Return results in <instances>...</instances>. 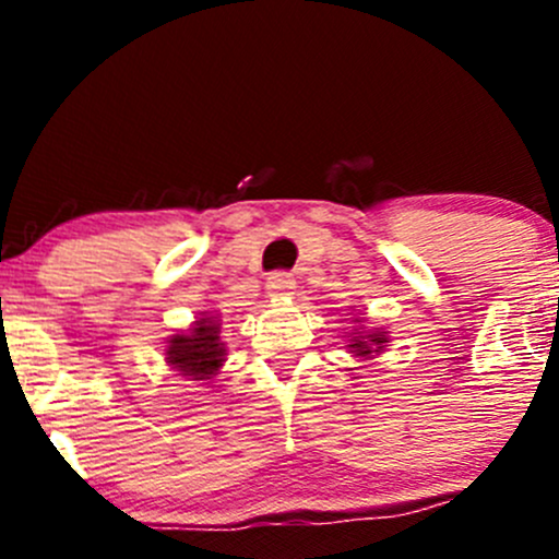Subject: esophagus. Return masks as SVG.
Masks as SVG:
<instances>
[{
  "instance_id": "esophagus-1",
  "label": "esophagus",
  "mask_w": 559,
  "mask_h": 559,
  "mask_svg": "<svg viewBox=\"0 0 559 559\" xmlns=\"http://www.w3.org/2000/svg\"><path fill=\"white\" fill-rule=\"evenodd\" d=\"M292 292H295V278L289 273H273L267 278V297L273 300H284Z\"/></svg>"
}]
</instances>
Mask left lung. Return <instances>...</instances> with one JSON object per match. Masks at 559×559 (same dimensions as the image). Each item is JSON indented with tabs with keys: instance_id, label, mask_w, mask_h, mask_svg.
<instances>
[{
	"instance_id": "left-lung-1",
	"label": "left lung",
	"mask_w": 559,
	"mask_h": 559,
	"mask_svg": "<svg viewBox=\"0 0 559 559\" xmlns=\"http://www.w3.org/2000/svg\"><path fill=\"white\" fill-rule=\"evenodd\" d=\"M389 343L384 330H357L348 332V348H352L354 357H373V354L384 352V346Z\"/></svg>"
}]
</instances>
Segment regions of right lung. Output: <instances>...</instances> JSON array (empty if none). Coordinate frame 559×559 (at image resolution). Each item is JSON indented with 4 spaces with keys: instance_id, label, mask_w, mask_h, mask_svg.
<instances>
[{
    "instance_id": "add662e5",
    "label": "right lung",
    "mask_w": 559,
    "mask_h": 559,
    "mask_svg": "<svg viewBox=\"0 0 559 559\" xmlns=\"http://www.w3.org/2000/svg\"><path fill=\"white\" fill-rule=\"evenodd\" d=\"M205 319H197L189 332H180L167 341L165 359L178 370V376H189L191 381H205L218 373L224 365V343L218 316L202 313Z\"/></svg>"
}]
</instances>
